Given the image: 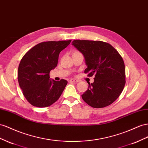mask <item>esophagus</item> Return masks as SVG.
Here are the masks:
<instances>
[{"label":"esophagus","mask_w":148,"mask_h":148,"mask_svg":"<svg viewBox=\"0 0 148 148\" xmlns=\"http://www.w3.org/2000/svg\"><path fill=\"white\" fill-rule=\"evenodd\" d=\"M70 82H73V83H77L78 82V80H77V79H71L69 80Z\"/></svg>","instance_id":"obj_1"}]
</instances>
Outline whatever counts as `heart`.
Listing matches in <instances>:
<instances>
[{
  "instance_id": "obj_1",
  "label": "heart",
  "mask_w": 148,
  "mask_h": 148,
  "mask_svg": "<svg viewBox=\"0 0 148 148\" xmlns=\"http://www.w3.org/2000/svg\"><path fill=\"white\" fill-rule=\"evenodd\" d=\"M75 52H77V51H75Z\"/></svg>"
}]
</instances>
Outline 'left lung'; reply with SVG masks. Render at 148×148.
<instances>
[{
    "label": "left lung",
    "instance_id": "left-lung-1",
    "mask_svg": "<svg viewBox=\"0 0 148 148\" xmlns=\"http://www.w3.org/2000/svg\"><path fill=\"white\" fill-rule=\"evenodd\" d=\"M82 53L88 77L95 75L94 82L88 83L82 97L95 108L112 104L125 85V67L121 56L110 43L101 41L75 40L71 43Z\"/></svg>",
    "mask_w": 148,
    "mask_h": 148
}]
</instances>
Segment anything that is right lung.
Segmentation results:
<instances>
[{
	"instance_id": "obj_1",
	"label": "right lung",
	"mask_w": 148,
	"mask_h": 148,
	"mask_svg": "<svg viewBox=\"0 0 148 148\" xmlns=\"http://www.w3.org/2000/svg\"><path fill=\"white\" fill-rule=\"evenodd\" d=\"M71 40L40 43L23 56L18 68L19 86L32 105L44 108L60 97L68 82L50 79V72L57 66L58 56Z\"/></svg>"
}]
</instances>
